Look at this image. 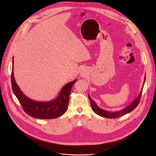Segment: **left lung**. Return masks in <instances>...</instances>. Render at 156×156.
<instances>
[{
  "label": "left lung",
  "instance_id": "8db88e82",
  "mask_svg": "<svg viewBox=\"0 0 156 156\" xmlns=\"http://www.w3.org/2000/svg\"><path fill=\"white\" fill-rule=\"evenodd\" d=\"M145 80H146V75L144 76L143 85L144 84ZM142 91L143 90H141L138 96L134 101H133V102H131L129 105L126 106L123 109H122L121 110H119V111H116V112H109V111L105 110L104 109L101 108L100 107H99L98 106L96 103L91 98V97L89 94H88V98H89V99H90V101L91 108L96 114H98L99 116H101V117H103L105 118H107V119H115V118L123 116L126 114L131 112V111H133L137 107V105H138V104L140 103V101Z\"/></svg>",
  "mask_w": 156,
  "mask_h": 156
}]
</instances>
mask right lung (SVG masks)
Returning <instances> with one entry per match:
<instances>
[{"mask_svg":"<svg viewBox=\"0 0 156 156\" xmlns=\"http://www.w3.org/2000/svg\"><path fill=\"white\" fill-rule=\"evenodd\" d=\"M12 65H13V58ZM11 81L13 92L27 114L35 119H52L62 115L67 110L72 88L77 80L66 83L62 88L55 99L47 102L32 100L23 94L15 81L13 66L12 70Z\"/></svg>","mask_w":156,"mask_h":156,"instance_id":"right-lung-1","label":"right lung"}]
</instances>
